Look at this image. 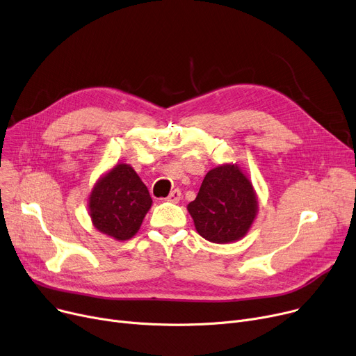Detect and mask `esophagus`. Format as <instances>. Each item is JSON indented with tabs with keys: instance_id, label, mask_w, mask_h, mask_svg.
Returning a JSON list of instances; mask_svg holds the SVG:
<instances>
[{
	"instance_id": "34e87169",
	"label": "esophagus",
	"mask_w": 356,
	"mask_h": 356,
	"mask_svg": "<svg viewBox=\"0 0 356 356\" xmlns=\"http://www.w3.org/2000/svg\"><path fill=\"white\" fill-rule=\"evenodd\" d=\"M180 199H181V192L179 191V188H175L173 192H170V195L168 196V202H170V203H179L180 202Z\"/></svg>"
}]
</instances>
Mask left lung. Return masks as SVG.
<instances>
[{
  "label": "left lung",
  "mask_w": 356,
  "mask_h": 356,
  "mask_svg": "<svg viewBox=\"0 0 356 356\" xmlns=\"http://www.w3.org/2000/svg\"><path fill=\"white\" fill-rule=\"evenodd\" d=\"M187 210L202 238L225 245L245 238L259 204L253 184L241 165L220 164L207 172Z\"/></svg>",
  "instance_id": "8db88e82"
}]
</instances>
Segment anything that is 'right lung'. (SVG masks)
Masks as SVG:
<instances>
[{"label":"right lung","instance_id":"right-lung-1","mask_svg":"<svg viewBox=\"0 0 356 356\" xmlns=\"http://www.w3.org/2000/svg\"><path fill=\"white\" fill-rule=\"evenodd\" d=\"M146 184L130 164L117 163L94 184L88 197L92 226L115 241H129L152 207Z\"/></svg>","mask_w":356,"mask_h":356}]
</instances>
